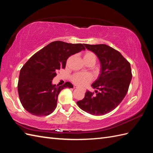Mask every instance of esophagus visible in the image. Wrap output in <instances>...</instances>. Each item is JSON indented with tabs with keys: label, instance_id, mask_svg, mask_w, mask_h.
Masks as SVG:
<instances>
[{
	"label": "esophagus",
	"instance_id": "1",
	"mask_svg": "<svg viewBox=\"0 0 153 153\" xmlns=\"http://www.w3.org/2000/svg\"><path fill=\"white\" fill-rule=\"evenodd\" d=\"M74 88H76V87H74Z\"/></svg>",
	"mask_w": 153,
	"mask_h": 153
}]
</instances>
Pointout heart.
I'll return each instance as SVG.
<instances>
[{"mask_svg":"<svg viewBox=\"0 0 153 153\" xmlns=\"http://www.w3.org/2000/svg\"><path fill=\"white\" fill-rule=\"evenodd\" d=\"M84 60L85 63H95L96 61V54L92 52L87 51L84 53ZM93 80V76L89 73H76L71 76V81L76 85L84 87L91 82Z\"/></svg>","mask_w":153,"mask_h":153,"instance_id":"1","label":"heart"}]
</instances>
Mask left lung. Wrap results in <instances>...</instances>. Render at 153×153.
Masks as SVG:
<instances>
[{
	"label": "left lung",
	"instance_id": "1",
	"mask_svg": "<svg viewBox=\"0 0 153 153\" xmlns=\"http://www.w3.org/2000/svg\"><path fill=\"white\" fill-rule=\"evenodd\" d=\"M86 48L96 54L101 62V74L92 84L96 90L87 91L76 103L81 109L93 115H103L114 109L126 95L132 74L130 63L115 49L106 45H91Z\"/></svg>",
	"mask_w": 153,
	"mask_h": 153
}]
</instances>
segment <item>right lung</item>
Returning a JSON list of instances; mask_svg holds the SVG:
<instances>
[{
  "mask_svg": "<svg viewBox=\"0 0 153 153\" xmlns=\"http://www.w3.org/2000/svg\"><path fill=\"white\" fill-rule=\"evenodd\" d=\"M82 50V44L54 41L30 57L20 70L18 84L19 100L27 111L37 117L53 113L60 91L73 86L69 82L53 85L52 80L57 71L65 69L67 59Z\"/></svg>",
  "mask_w": 153,
  "mask_h": 153,
  "instance_id": "add662e5",
  "label": "right lung"
}]
</instances>
